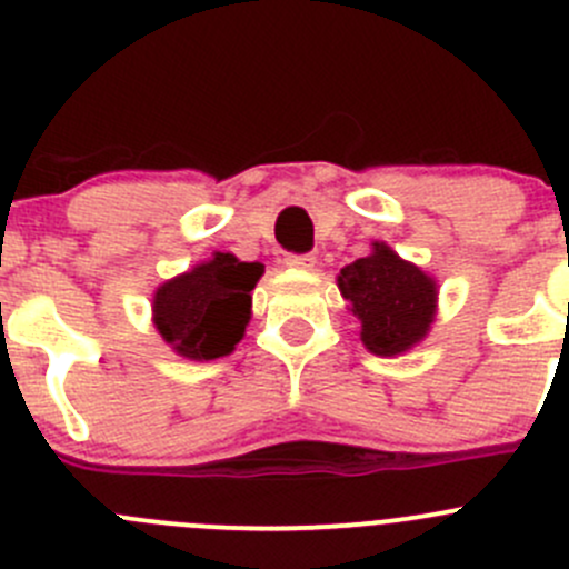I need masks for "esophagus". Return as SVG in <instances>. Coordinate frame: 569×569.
<instances>
[{"label": "esophagus", "instance_id": "34e87169", "mask_svg": "<svg viewBox=\"0 0 569 569\" xmlns=\"http://www.w3.org/2000/svg\"><path fill=\"white\" fill-rule=\"evenodd\" d=\"M283 263L289 269H300V272H306V269H313L317 258H313L311 252H302V256H297V252H289V256L283 258Z\"/></svg>", "mask_w": 569, "mask_h": 569}]
</instances>
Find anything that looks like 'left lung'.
<instances>
[{"label": "left lung", "instance_id": "8db88e82", "mask_svg": "<svg viewBox=\"0 0 569 569\" xmlns=\"http://www.w3.org/2000/svg\"><path fill=\"white\" fill-rule=\"evenodd\" d=\"M338 291L360 321L363 347L380 358L410 352L438 313V280L386 242H371L369 256L341 269Z\"/></svg>", "mask_w": 569, "mask_h": 569}]
</instances>
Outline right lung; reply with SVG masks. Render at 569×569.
Returning a JSON list of instances; mask_svg holds the SVG:
<instances>
[{"mask_svg": "<svg viewBox=\"0 0 569 569\" xmlns=\"http://www.w3.org/2000/svg\"><path fill=\"white\" fill-rule=\"evenodd\" d=\"M263 263L239 261L233 252H211L187 272L164 280L151 300L153 327L181 358H226L244 338L252 295Z\"/></svg>", "mask_w": 569, "mask_h": 569, "instance_id": "1", "label": "right lung"}]
</instances>
